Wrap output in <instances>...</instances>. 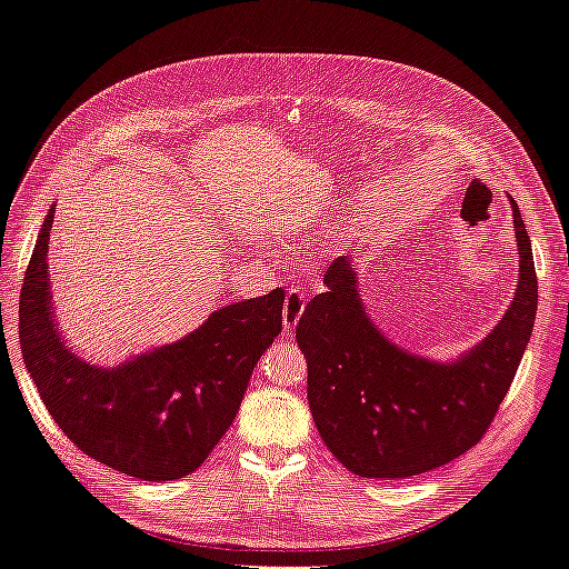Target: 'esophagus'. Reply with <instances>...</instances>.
I'll return each mask as SVG.
<instances>
[{
	"label": "esophagus",
	"instance_id": "obj_1",
	"mask_svg": "<svg viewBox=\"0 0 569 569\" xmlns=\"http://www.w3.org/2000/svg\"><path fill=\"white\" fill-rule=\"evenodd\" d=\"M303 306H306V297L301 295V289H289V295L284 299V311H282V322L287 332L299 322Z\"/></svg>",
	"mask_w": 569,
	"mask_h": 569
}]
</instances>
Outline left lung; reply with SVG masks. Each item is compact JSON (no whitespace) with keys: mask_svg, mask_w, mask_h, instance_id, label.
Returning <instances> with one entry per match:
<instances>
[{"mask_svg":"<svg viewBox=\"0 0 569 569\" xmlns=\"http://www.w3.org/2000/svg\"><path fill=\"white\" fill-rule=\"evenodd\" d=\"M519 247L515 301L486 340L455 363L397 349L363 313L357 272L335 258L326 291L303 306L297 342L309 361V407L340 462L366 479H407L479 442L508 395L533 330L536 268L512 201Z\"/></svg>","mask_w":569,"mask_h":569,"instance_id":"8db88e82","label":"left lung"}]
</instances>
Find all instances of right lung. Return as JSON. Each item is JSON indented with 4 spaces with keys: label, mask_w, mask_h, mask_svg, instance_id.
<instances>
[{
    "label": "right lung",
    "mask_w": 569,
    "mask_h": 569,
    "mask_svg": "<svg viewBox=\"0 0 569 569\" xmlns=\"http://www.w3.org/2000/svg\"><path fill=\"white\" fill-rule=\"evenodd\" d=\"M52 212L26 268L19 340L30 378L67 438L143 481L201 467L232 426L263 351L282 332L284 289L229 303L183 340L104 371L64 347L48 284Z\"/></svg>",
    "instance_id": "right-lung-1"
}]
</instances>
